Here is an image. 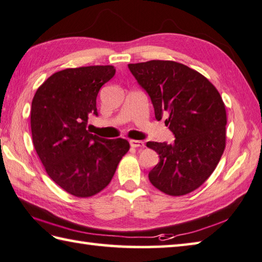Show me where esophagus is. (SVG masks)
<instances>
[{
    "label": "esophagus",
    "instance_id": "obj_1",
    "mask_svg": "<svg viewBox=\"0 0 262 262\" xmlns=\"http://www.w3.org/2000/svg\"><path fill=\"white\" fill-rule=\"evenodd\" d=\"M130 145L133 148H144L145 147L144 141H140V140H130Z\"/></svg>",
    "mask_w": 262,
    "mask_h": 262
}]
</instances>
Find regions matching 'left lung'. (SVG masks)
I'll return each mask as SVG.
<instances>
[{"mask_svg": "<svg viewBox=\"0 0 262 262\" xmlns=\"http://www.w3.org/2000/svg\"><path fill=\"white\" fill-rule=\"evenodd\" d=\"M138 83L149 95L156 120L176 137L173 144L148 141L160 155L148 178L170 196L194 191L209 179L226 147V106L212 83L192 68L172 60L129 63Z\"/></svg>", "mask_w": 262, "mask_h": 262, "instance_id": "8db88e82", "label": "left lung"}]
</instances>
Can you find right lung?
<instances>
[{
  "label": "right lung",
  "mask_w": 262,
  "mask_h": 262,
  "mask_svg": "<svg viewBox=\"0 0 262 262\" xmlns=\"http://www.w3.org/2000/svg\"><path fill=\"white\" fill-rule=\"evenodd\" d=\"M114 75L112 65L59 71L38 86L32 101L33 145L44 169L81 199L105 189L130 149L125 139H103L86 130L89 115H98V92Z\"/></svg>",
  "instance_id": "obj_1"
}]
</instances>
